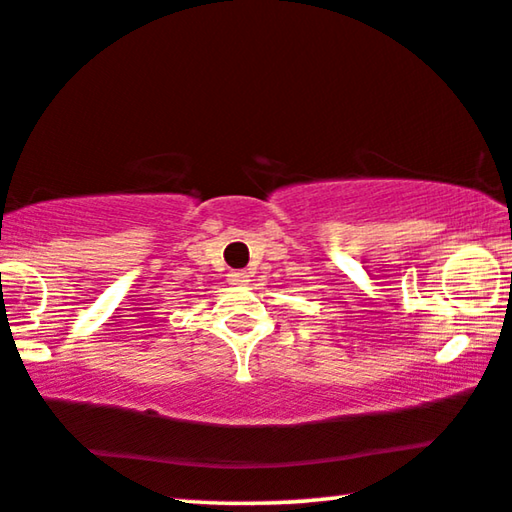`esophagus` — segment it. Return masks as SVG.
I'll use <instances>...</instances> for the list:
<instances>
[{
	"label": "esophagus",
	"instance_id": "esophagus-1",
	"mask_svg": "<svg viewBox=\"0 0 512 512\" xmlns=\"http://www.w3.org/2000/svg\"><path fill=\"white\" fill-rule=\"evenodd\" d=\"M248 281H250V276L245 274V271H231L229 274L231 285H248Z\"/></svg>",
	"mask_w": 512,
	"mask_h": 512
}]
</instances>
